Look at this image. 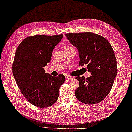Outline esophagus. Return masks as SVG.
<instances>
[{
	"label": "esophagus",
	"instance_id": "esophagus-1",
	"mask_svg": "<svg viewBox=\"0 0 132 132\" xmlns=\"http://www.w3.org/2000/svg\"><path fill=\"white\" fill-rule=\"evenodd\" d=\"M65 78L66 79H68V80H70V79H72L74 78V77H71V76H69L68 75H66L65 76Z\"/></svg>",
	"mask_w": 132,
	"mask_h": 132
}]
</instances>
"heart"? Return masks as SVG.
Here are the masks:
<instances>
[{"instance_id": "1", "label": "heart", "mask_w": 132, "mask_h": 132, "mask_svg": "<svg viewBox=\"0 0 132 132\" xmlns=\"http://www.w3.org/2000/svg\"><path fill=\"white\" fill-rule=\"evenodd\" d=\"M65 48H70L69 47H67V46H66V47H65Z\"/></svg>"}]
</instances>
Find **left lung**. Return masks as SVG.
<instances>
[{
  "mask_svg": "<svg viewBox=\"0 0 132 132\" xmlns=\"http://www.w3.org/2000/svg\"><path fill=\"white\" fill-rule=\"evenodd\" d=\"M67 39L78 51L79 65H87L91 76L76 77L79 86L75 90L76 98L83 103L97 104L110 92L117 76L116 57L105 38L92 32L66 34Z\"/></svg>",
  "mask_w": 132,
  "mask_h": 132,
  "instance_id": "left-lung-1",
  "label": "left lung"
}]
</instances>
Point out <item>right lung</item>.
I'll list each match as a JSON object with an SVG mask.
<instances>
[{
	"label": "right lung",
	"instance_id": "right-lung-1",
	"mask_svg": "<svg viewBox=\"0 0 132 132\" xmlns=\"http://www.w3.org/2000/svg\"><path fill=\"white\" fill-rule=\"evenodd\" d=\"M63 34L37 35L26 38L19 45L14 56L12 72L19 89L33 105L47 108L56 102L59 88L65 76H52L44 67L49 63L54 48Z\"/></svg>",
	"mask_w": 132,
	"mask_h": 132
}]
</instances>
